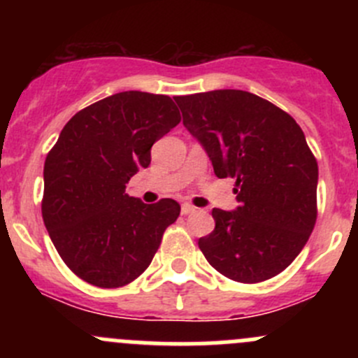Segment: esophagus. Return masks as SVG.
<instances>
[{
	"label": "esophagus",
	"instance_id": "esophagus-1",
	"mask_svg": "<svg viewBox=\"0 0 358 358\" xmlns=\"http://www.w3.org/2000/svg\"><path fill=\"white\" fill-rule=\"evenodd\" d=\"M197 208H194L192 204H189V202H185V204H182V215H190V213L196 211Z\"/></svg>",
	"mask_w": 358,
	"mask_h": 358
}]
</instances>
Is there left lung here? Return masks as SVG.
<instances>
[{"mask_svg":"<svg viewBox=\"0 0 358 358\" xmlns=\"http://www.w3.org/2000/svg\"><path fill=\"white\" fill-rule=\"evenodd\" d=\"M183 126L218 178H236L234 211L213 209L215 230L199 249L222 275L244 284L291 265L315 227L319 168L298 122L243 90L176 96Z\"/></svg>","mask_w":358,"mask_h":358,"instance_id":"obj_1","label":"left lung"}]
</instances>
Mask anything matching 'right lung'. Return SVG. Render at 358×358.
Returning <instances> with one entry per match:
<instances>
[{"label":"right lung","instance_id":"right-lung-1","mask_svg":"<svg viewBox=\"0 0 358 358\" xmlns=\"http://www.w3.org/2000/svg\"><path fill=\"white\" fill-rule=\"evenodd\" d=\"M180 119L169 96L121 92L64 126L45 161L41 213L53 246L79 279L121 287L150 265L180 204H143L124 189Z\"/></svg>","mask_w":358,"mask_h":358}]
</instances>
